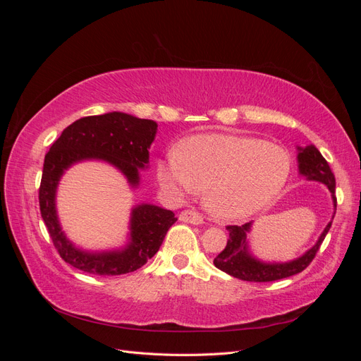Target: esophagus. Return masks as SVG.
I'll use <instances>...</instances> for the list:
<instances>
[{
	"label": "esophagus",
	"instance_id": "34e87169",
	"mask_svg": "<svg viewBox=\"0 0 361 361\" xmlns=\"http://www.w3.org/2000/svg\"><path fill=\"white\" fill-rule=\"evenodd\" d=\"M179 220L183 223H191V224H202L203 223V218L199 212L191 211V209H185L179 214Z\"/></svg>",
	"mask_w": 361,
	"mask_h": 361
}]
</instances>
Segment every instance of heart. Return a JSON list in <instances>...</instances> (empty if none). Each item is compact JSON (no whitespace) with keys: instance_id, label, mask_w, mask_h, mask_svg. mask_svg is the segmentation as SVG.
<instances>
[{"instance_id":"obj_1","label":"heart","mask_w":361,"mask_h":361,"mask_svg":"<svg viewBox=\"0 0 361 361\" xmlns=\"http://www.w3.org/2000/svg\"><path fill=\"white\" fill-rule=\"evenodd\" d=\"M288 152L267 141L233 134H200L158 164L170 191L206 190L207 209L220 220H243L276 200L290 176Z\"/></svg>"}]
</instances>
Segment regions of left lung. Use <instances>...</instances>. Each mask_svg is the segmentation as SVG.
Returning a JSON list of instances; mask_svg holds the SVG:
<instances>
[{"instance_id": "obj_1", "label": "left lung", "mask_w": 361, "mask_h": 361, "mask_svg": "<svg viewBox=\"0 0 361 361\" xmlns=\"http://www.w3.org/2000/svg\"><path fill=\"white\" fill-rule=\"evenodd\" d=\"M298 150L300 174H302V176H305L309 180H316L326 185L331 192L336 209V179L329 162L325 161V158L321 155V152L314 146H307L305 149L298 147ZM331 223L333 221L326 224L318 239V243H316L309 251H305L301 257L293 259L290 262H285V264H265V262H260L248 253L247 233L250 232L251 223H245L244 226H227V245L224 247L221 253L214 259V265L218 269L224 271L226 274L245 281H276L295 276L310 265V262L314 259L316 253H318L326 233H329Z\"/></svg>"}]
</instances>
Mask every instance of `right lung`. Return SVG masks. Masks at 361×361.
I'll use <instances>...</instances> for the list:
<instances>
[{
	"label": "right lung",
	"instance_id": "add662e5",
	"mask_svg": "<svg viewBox=\"0 0 361 361\" xmlns=\"http://www.w3.org/2000/svg\"><path fill=\"white\" fill-rule=\"evenodd\" d=\"M157 122L126 113H106L76 120L54 141L43 162L39 188L40 214L60 257L94 276H120L137 271L157 255L178 218L155 204H138L130 214V241L123 250L89 253L76 248L61 231L56 211L57 185L64 170L84 159H102L122 171L130 187L140 182L138 169L149 164V147Z\"/></svg>",
	"mask_w": 361,
	"mask_h": 361
}]
</instances>
